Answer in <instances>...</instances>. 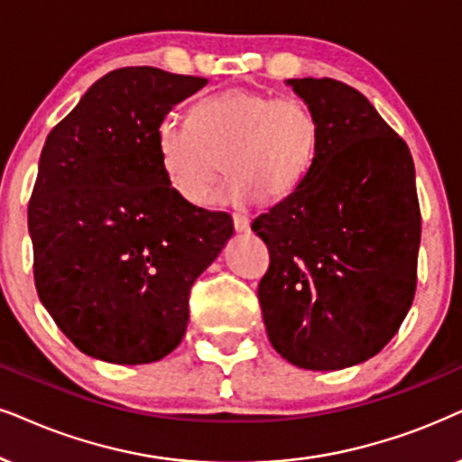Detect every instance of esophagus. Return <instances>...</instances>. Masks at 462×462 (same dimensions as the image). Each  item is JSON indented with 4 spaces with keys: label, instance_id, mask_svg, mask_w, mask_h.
Here are the masks:
<instances>
[{
    "label": "esophagus",
    "instance_id": "esophagus-1",
    "mask_svg": "<svg viewBox=\"0 0 462 462\" xmlns=\"http://www.w3.org/2000/svg\"><path fill=\"white\" fill-rule=\"evenodd\" d=\"M233 226H236L237 233L250 231V218L244 217V214H233Z\"/></svg>",
    "mask_w": 462,
    "mask_h": 462
}]
</instances>
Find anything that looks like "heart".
<instances>
[{
  "label": "heart",
  "mask_w": 462,
  "mask_h": 462,
  "mask_svg": "<svg viewBox=\"0 0 462 462\" xmlns=\"http://www.w3.org/2000/svg\"><path fill=\"white\" fill-rule=\"evenodd\" d=\"M320 121L308 101L273 97L253 88L201 99L190 123L165 116L157 152L171 189L190 206H203L220 170L218 199L248 206L263 195L278 201L295 193L319 159Z\"/></svg>",
  "instance_id": "heart-1"
}]
</instances>
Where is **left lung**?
I'll use <instances>...</instances> for the list:
<instances>
[{
	"instance_id": "8db88e82",
	"label": "left lung",
	"mask_w": 462,
	"mask_h": 462,
	"mask_svg": "<svg viewBox=\"0 0 462 462\" xmlns=\"http://www.w3.org/2000/svg\"><path fill=\"white\" fill-rule=\"evenodd\" d=\"M286 85L319 114L322 137L301 187L253 223L269 248L263 320L289 363L344 369L384 348L414 301V161L356 88L331 78Z\"/></svg>"
}]
</instances>
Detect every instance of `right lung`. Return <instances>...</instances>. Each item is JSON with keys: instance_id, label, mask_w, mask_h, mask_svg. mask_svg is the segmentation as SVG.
Instances as JSON below:
<instances>
[{"instance_id": "1", "label": "right lung", "mask_w": 462, "mask_h": 462, "mask_svg": "<svg viewBox=\"0 0 462 462\" xmlns=\"http://www.w3.org/2000/svg\"><path fill=\"white\" fill-rule=\"evenodd\" d=\"M206 85L114 69L42 148L27 212L35 289L65 337L99 361L170 355L187 333L190 286L233 236L229 214L171 189L157 152L159 123Z\"/></svg>"}]
</instances>
